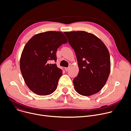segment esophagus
<instances>
[{
	"label": "esophagus",
	"instance_id": "1",
	"mask_svg": "<svg viewBox=\"0 0 131 131\" xmlns=\"http://www.w3.org/2000/svg\"><path fill=\"white\" fill-rule=\"evenodd\" d=\"M69 67H65V69L66 71H68L69 70Z\"/></svg>",
	"mask_w": 131,
	"mask_h": 131
}]
</instances>
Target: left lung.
Masks as SVG:
<instances>
[{"label":"left lung","instance_id":"1","mask_svg":"<svg viewBox=\"0 0 131 131\" xmlns=\"http://www.w3.org/2000/svg\"><path fill=\"white\" fill-rule=\"evenodd\" d=\"M76 53L79 71L73 83L79 94L90 96L99 92L110 71V55L105 44L94 35L84 31L64 32Z\"/></svg>","mask_w":131,"mask_h":131}]
</instances>
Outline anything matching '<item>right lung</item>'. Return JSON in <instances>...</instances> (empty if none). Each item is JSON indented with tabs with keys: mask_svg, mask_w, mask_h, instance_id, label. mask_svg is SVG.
Segmentation results:
<instances>
[{
	"mask_svg": "<svg viewBox=\"0 0 131 131\" xmlns=\"http://www.w3.org/2000/svg\"><path fill=\"white\" fill-rule=\"evenodd\" d=\"M67 42L60 31H49L34 36L27 42L22 53L20 69L28 88L39 95H48L57 88L63 70L56 64L57 49Z\"/></svg>",
	"mask_w": 131,
	"mask_h": 131,
	"instance_id": "obj_1",
	"label": "right lung"
}]
</instances>
